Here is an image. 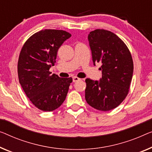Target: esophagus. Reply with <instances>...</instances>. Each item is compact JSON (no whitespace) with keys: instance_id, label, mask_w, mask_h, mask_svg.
<instances>
[{"instance_id":"34e87169","label":"esophagus","mask_w":152,"mask_h":152,"mask_svg":"<svg viewBox=\"0 0 152 152\" xmlns=\"http://www.w3.org/2000/svg\"><path fill=\"white\" fill-rule=\"evenodd\" d=\"M80 80V78H78V77H73V82L74 83H76V82H78V81Z\"/></svg>"}]
</instances>
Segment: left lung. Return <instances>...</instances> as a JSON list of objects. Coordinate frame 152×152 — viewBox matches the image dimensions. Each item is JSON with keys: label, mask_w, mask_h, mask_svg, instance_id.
I'll return each instance as SVG.
<instances>
[{"label": "left lung", "mask_w": 152, "mask_h": 152, "mask_svg": "<svg viewBox=\"0 0 152 152\" xmlns=\"http://www.w3.org/2000/svg\"><path fill=\"white\" fill-rule=\"evenodd\" d=\"M92 60L102 63L99 81L87 78L85 99L91 107L108 111L126 98L132 81L134 65L125 43L113 32L96 29L88 35Z\"/></svg>", "instance_id": "1"}]
</instances>
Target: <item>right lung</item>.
<instances>
[{
  "mask_svg": "<svg viewBox=\"0 0 152 152\" xmlns=\"http://www.w3.org/2000/svg\"><path fill=\"white\" fill-rule=\"evenodd\" d=\"M72 35L67 31L45 29L31 35L24 43L18 62L20 84L38 109L53 111L66 98L72 78L50 75L58 50Z\"/></svg>",
  "mask_w": 152,
  "mask_h": 152,
  "instance_id": "obj_1",
  "label": "right lung"
}]
</instances>
